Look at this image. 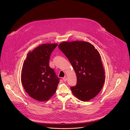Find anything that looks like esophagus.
<instances>
[{
    "label": "esophagus",
    "mask_w": 130,
    "mask_h": 130,
    "mask_svg": "<svg viewBox=\"0 0 130 130\" xmlns=\"http://www.w3.org/2000/svg\"><path fill=\"white\" fill-rule=\"evenodd\" d=\"M67 77L65 76H64L63 78V80L64 81V82H66V80H67Z\"/></svg>",
    "instance_id": "esophagus-1"
}]
</instances>
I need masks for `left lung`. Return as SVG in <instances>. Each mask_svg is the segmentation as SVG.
<instances>
[{
    "label": "left lung",
    "mask_w": 130,
    "mask_h": 130,
    "mask_svg": "<svg viewBox=\"0 0 130 130\" xmlns=\"http://www.w3.org/2000/svg\"><path fill=\"white\" fill-rule=\"evenodd\" d=\"M58 47L68 59L76 75L77 84L70 88L72 94L83 101L95 97L105 78L99 52L91 43L83 41L63 42Z\"/></svg>",
    "instance_id": "1"
}]
</instances>
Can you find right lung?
<instances>
[{
	"label": "right lung",
	"instance_id": "obj_1",
	"mask_svg": "<svg viewBox=\"0 0 130 130\" xmlns=\"http://www.w3.org/2000/svg\"><path fill=\"white\" fill-rule=\"evenodd\" d=\"M57 45L42 44L30 51L24 62L22 84L27 93L37 101L50 99L56 92L59 83L60 78L49 66L50 56Z\"/></svg>",
	"mask_w": 130,
	"mask_h": 130
}]
</instances>
